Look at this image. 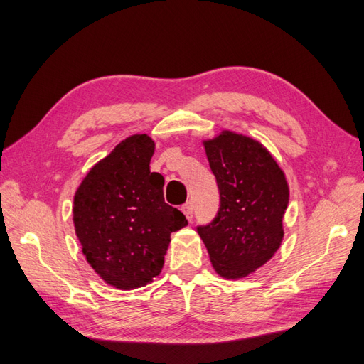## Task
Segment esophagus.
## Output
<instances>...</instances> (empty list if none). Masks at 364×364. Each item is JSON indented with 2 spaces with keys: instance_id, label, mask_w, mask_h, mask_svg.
<instances>
[{
  "instance_id": "obj_1",
  "label": "esophagus",
  "mask_w": 364,
  "mask_h": 364,
  "mask_svg": "<svg viewBox=\"0 0 364 364\" xmlns=\"http://www.w3.org/2000/svg\"><path fill=\"white\" fill-rule=\"evenodd\" d=\"M181 210H183L184 216L187 218V220H192V219H193V205H192V203H187V204H184Z\"/></svg>"
}]
</instances>
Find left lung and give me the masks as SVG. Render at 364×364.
Here are the masks:
<instances>
[{
	"label": "left lung",
	"mask_w": 364,
	"mask_h": 364,
	"mask_svg": "<svg viewBox=\"0 0 364 364\" xmlns=\"http://www.w3.org/2000/svg\"><path fill=\"white\" fill-rule=\"evenodd\" d=\"M204 146L220 205L215 219L196 231L215 271L224 278H243L279 248L289 186L269 151L251 137L222 132Z\"/></svg>",
	"instance_id": "obj_1"
}]
</instances>
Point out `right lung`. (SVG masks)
Masks as SVG:
<instances>
[{"label":"right lung","mask_w":364,"mask_h":364,"mask_svg":"<svg viewBox=\"0 0 364 364\" xmlns=\"http://www.w3.org/2000/svg\"><path fill=\"white\" fill-rule=\"evenodd\" d=\"M154 142L134 134L93 166L74 196V225L87 263L116 289L132 290L161 272L171 232L186 216L165 203V178L149 171Z\"/></svg>","instance_id":"obj_1"}]
</instances>
